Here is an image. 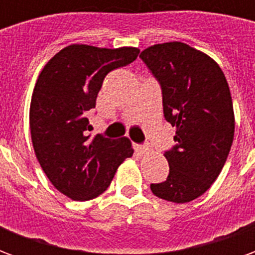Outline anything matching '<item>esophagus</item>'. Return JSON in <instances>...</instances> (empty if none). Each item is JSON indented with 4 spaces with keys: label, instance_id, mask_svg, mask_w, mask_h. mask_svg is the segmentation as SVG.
<instances>
[{
    "label": "esophagus",
    "instance_id": "obj_1",
    "mask_svg": "<svg viewBox=\"0 0 255 255\" xmlns=\"http://www.w3.org/2000/svg\"><path fill=\"white\" fill-rule=\"evenodd\" d=\"M133 149H135V151H136L139 155H143V154H146L147 151H149V150H147V147L140 146V144H133Z\"/></svg>",
    "mask_w": 255,
    "mask_h": 255
}]
</instances>
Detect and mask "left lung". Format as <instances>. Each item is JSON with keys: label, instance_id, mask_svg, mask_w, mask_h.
<instances>
[{"label": "left lung", "instance_id": "left-lung-1", "mask_svg": "<svg viewBox=\"0 0 255 255\" xmlns=\"http://www.w3.org/2000/svg\"><path fill=\"white\" fill-rule=\"evenodd\" d=\"M139 57L161 83L164 116L176 128V146L164 154L169 175L150 188L169 202H190L212 187L230 154L235 132L230 86L213 58L183 42L153 45Z\"/></svg>", "mask_w": 255, "mask_h": 255}]
</instances>
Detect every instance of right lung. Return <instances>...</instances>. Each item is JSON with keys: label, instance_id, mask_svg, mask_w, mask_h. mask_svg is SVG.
I'll use <instances>...</instances> for the list:
<instances>
[{"label": "right lung", "instance_id": "right-lung-1", "mask_svg": "<svg viewBox=\"0 0 255 255\" xmlns=\"http://www.w3.org/2000/svg\"><path fill=\"white\" fill-rule=\"evenodd\" d=\"M138 47L119 49L73 43L42 68L30 105L31 140L36 160L58 191L90 201L109 187L117 168L132 157L128 138L87 135V115L108 73L131 64Z\"/></svg>", "mask_w": 255, "mask_h": 255}]
</instances>
